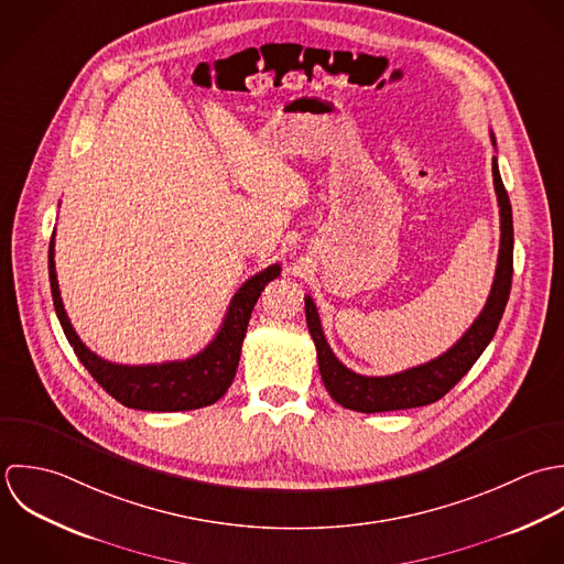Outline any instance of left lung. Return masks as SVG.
Wrapping results in <instances>:
<instances>
[{
	"mask_svg": "<svg viewBox=\"0 0 564 564\" xmlns=\"http://www.w3.org/2000/svg\"><path fill=\"white\" fill-rule=\"evenodd\" d=\"M490 139L495 145L492 132H490ZM492 181H495V194H497L499 218H501V241H499L495 281L477 321L441 357L397 375H386V377H366V375L352 372L334 355L332 346L327 344V338L323 334L318 310L312 296H305V316H307L310 334L318 350V368H321L327 392L341 408L372 414V412L410 410V408L436 403L470 370V366L490 344L510 296L512 248H514L512 207L497 167V156H492Z\"/></svg>",
	"mask_w": 564,
	"mask_h": 564,
	"instance_id": "obj_1",
	"label": "left lung"
}]
</instances>
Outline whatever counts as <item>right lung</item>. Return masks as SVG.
<instances>
[{"instance_id": "add662e5", "label": "right lung", "mask_w": 564, "mask_h": 564, "mask_svg": "<svg viewBox=\"0 0 564 564\" xmlns=\"http://www.w3.org/2000/svg\"><path fill=\"white\" fill-rule=\"evenodd\" d=\"M50 288L56 316L74 352L91 377L126 408L143 412H185L216 403L225 397L228 386L235 379L239 364L241 341L248 329L250 314L263 288L281 274V265H268L263 272L250 276L232 296L225 323L216 338L212 339L198 355L183 361H163L148 366H123L98 357L83 344L74 332L67 312L63 307L56 265H54V232L50 239Z\"/></svg>"}]
</instances>
